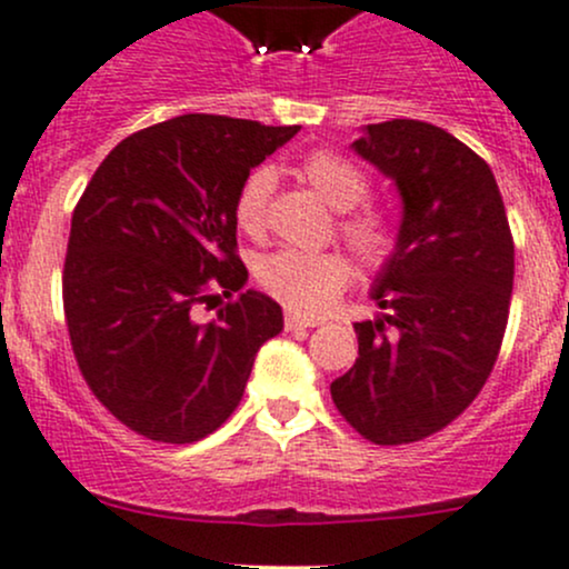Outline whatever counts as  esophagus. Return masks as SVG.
<instances>
[{
  "instance_id": "1",
  "label": "esophagus",
  "mask_w": 569,
  "mask_h": 569,
  "mask_svg": "<svg viewBox=\"0 0 569 569\" xmlns=\"http://www.w3.org/2000/svg\"><path fill=\"white\" fill-rule=\"evenodd\" d=\"M321 321L316 319H302V316H286V330L297 332V330H310V327H319Z\"/></svg>"
}]
</instances>
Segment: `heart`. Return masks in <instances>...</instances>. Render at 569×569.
<instances>
[{
  "instance_id": "obj_1",
  "label": "heart",
  "mask_w": 569,
  "mask_h": 569,
  "mask_svg": "<svg viewBox=\"0 0 569 569\" xmlns=\"http://www.w3.org/2000/svg\"><path fill=\"white\" fill-rule=\"evenodd\" d=\"M302 174L310 188L332 209L343 212L338 229L357 259L365 267H385L398 248V234L385 214L360 209L368 199V177L343 154L319 149L302 160ZM272 171L256 169L239 184L234 201L237 226L244 234H261L267 226ZM261 289L291 313L319 316L338 300L349 286L351 267L340 253H302V250H278L256 267Z\"/></svg>"
}]
</instances>
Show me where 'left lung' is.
I'll return each instance as SVG.
<instances>
[{
	"label": "left lung",
	"instance_id": "1",
	"mask_svg": "<svg viewBox=\"0 0 569 569\" xmlns=\"http://www.w3.org/2000/svg\"><path fill=\"white\" fill-rule=\"evenodd\" d=\"M351 149L392 179L403 214L370 289L385 313L355 325L360 357L330 392L368 441L409 445L450 426L488 381L516 248L493 171L447 130L392 119L365 124Z\"/></svg>",
	"mask_w": 569,
	"mask_h": 569
}]
</instances>
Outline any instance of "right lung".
I'll list each match as a JSON object with an SVG mask.
<instances>
[{
  "label": "right lung",
  "mask_w": 569,
  "mask_h": 569,
  "mask_svg": "<svg viewBox=\"0 0 569 569\" xmlns=\"http://www.w3.org/2000/svg\"><path fill=\"white\" fill-rule=\"evenodd\" d=\"M297 130L184 113L119 141L89 179L70 223L64 319L89 390L136 433L190 445L218 430L256 351L283 330L272 297L242 291L234 201ZM212 288L240 297L204 326Z\"/></svg>",
  "instance_id": "1"
}]
</instances>
